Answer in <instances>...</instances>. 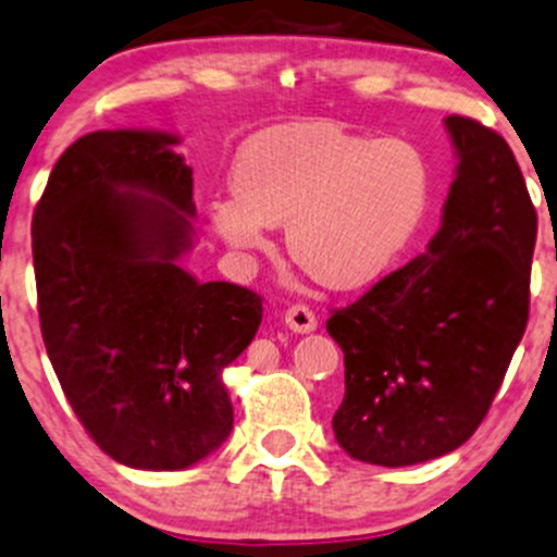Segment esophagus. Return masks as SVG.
I'll use <instances>...</instances> for the list:
<instances>
[{
	"label": "esophagus",
	"instance_id": "34e87169",
	"mask_svg": "<svg viewBox=\"0 0 557 557\" xmlns=\"http://www.w3.org/2000/svg\"><path fill=\"white\" fill-rule=\"evenodd\" d=\"M284 324L289 326L292 332H300V335H306V332L317 330L319 319L308 306H292V308H286Z\"/></svg>",
	"mask_w": 557,
	"mask_h": 557
}]
</instances>
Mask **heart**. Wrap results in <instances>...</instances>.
Wrapping results in <instances>:
<instances>
[{
  "label": "heart",
  "instance_id": "obj_1",
  "mask_svg": "<svg viewBox=\"0 0 557 557\" xmlns=\"http://www.w3.org/2000/svg\"><path fill=\"white\" fill-rule=\"evenodd\" d=\"M236 193L211 200V225L231 246L262 251L284 225L292 260L332 289H357L392 268L426 220L432 169L412 141L341 125L289 123L249 139Z\"/></svg>",
  "mask_w": 557,
  "mask_h": 557
}]
</instances>
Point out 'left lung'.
<instances>
[{
  "mask_svg": "<svg viewBox=\"0 0 557 557\" xmlns=\"http://www.w3.org/2000/svg\"><path fill=\"white\" fill-rule=\"evenodd\" d=\"M445 125L458 165L437 236L326 319L346 364L332 429L348 456L377 467L467 443L529 324L536 209L518 160L478 120Z\"/></svg>",
  "mask_w": 557,
  "mask_h": 557,
  "instance_id": "1",
  "label": "left lung"
}]
</instances>
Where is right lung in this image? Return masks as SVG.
Here are the masks:
<instances>
[{
    "label": "right lung",
    "instance_id": "add662e5",
    "mask_svg": "<svg viewBox=\"0 0 557 557\" xmlns=\"http://www.w3.org/2000/svg\"><path fill=\"white\" fill-rule=\"evenodd\" d=\"M160 131H94L34 209L37 308L74 416L114 461L187 469L233 429L222 370L257 335L262 297L195 281L193 169Z\"/></svg>",
    "mask_w": 557,
    "mask_h": 557
}]
</instances>
